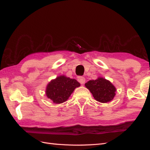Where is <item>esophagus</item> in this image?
I'll use <instances>...</instances> for the list:
<instances>
[{"label": "esophagus", "mask_w": 150, "mask_h": 150, "mask_svg": "<svg viewBox=\"0 0 150 150\" xmlns=\"http://www.w3.org/2000/svg\"><path fill=\"white\" fill-rule=\"evenodd\" d=\"M77 80L81 84H84L85 82V81H86L85 78L84 77H82V76H79V77H77Z\"/></svg>", "instance_id": "obj_1"}]
</instances>
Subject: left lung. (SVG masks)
I'll use <instances>...</instances> for the list:
<instances>
[{
	"instance_id": "1",
	"label": "left lung",
	"mask_w": 150,
	"mask_h": 150,
	"mask_svg": "<svg viewBox=\"0 0 150 150\" xmlns=\"http://www.w3.org/2000/svg\"><path fill=\"white\" fill-rule=\"evenodd\" d=\"M96 100L102 103H106L113 99L116 88L111 82L103 77L96 80L88 81L85 84Z\"/></svg>"
}]
</instances>
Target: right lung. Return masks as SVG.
Here are the masks:
<instances>
[{
  "mask_svg": "<svg viewBox=\"0 0 150 150\" xmlns=\"http://www.w3.org/2000/svg\"><path fill=\"white\" fill-rule=\"evenodd\" d=\"M81 86L77 80L60 75L47 84L46 95L55 104H60L68 99L75 89Z\"/></svg>",
  "mask_w": 150,
  "mask_h": 150,
  "instance_id": "obj_1",
  "label": "right lung"
}]
</instances>
